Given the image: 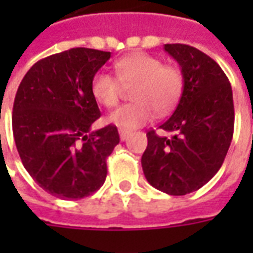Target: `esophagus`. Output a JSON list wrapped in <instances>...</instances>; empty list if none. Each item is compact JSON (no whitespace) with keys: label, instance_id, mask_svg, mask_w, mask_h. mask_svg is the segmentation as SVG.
I'll return each instance as SVG.
<instances>
[{"label":"esophagus","instance_id":"obj_1","mask_svg":"<svg viewBox=\"0 0 253 253\" xmlns=\"http://www.w3.org/2000/svg\"><path fill=\"white\" fill-rule=\"evenodd\" d=\"M131 132L128 131V130H125V128H121L119 130V137H121V141H126L128 135H130Z\"/></svg>","mask_w":253,"mask_h":253}]
</instances>
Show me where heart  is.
I'll list each match as a JSON object with an SVG mask.
<instances>
[{"mask_svg":"<svg viewBox=\"0 0 253 253\" xmlns=\"http://www.w3.org/2000/svg\"><path fill=\"white\" fill-rule=\"evenodd\" d=\"M116 77L97 72L90 90L94 100L107 108L119 104L125 88H131L134 103L111 112L108 122L130 130L148 123L154 115H167L180 99L183 76L172 65H163L159 58L145 52H132L114 63Z\"/></svg>","mask_w":253,"mask_h":253,"instance_id":"obj_1","label":"heart"}]
</instances>
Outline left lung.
Masks as SVG:
<instances>
[{"label":"left lung","mask_w":253,"mask_h":253,"mask_svg":"<svg viewBox=\"0 0 253 253\" xmlns=\"http://www.w3.org/2000/svg\"><path fill=\"white\" fill-rule=\"evenodd\" d=\"M164 50L180 66L183 93L160 126L172 137L148 131L141 163L154 188L186 195L205 186L222 165L233 137V93L226 74L205 52L179 43Z\"/></svg>","instance_id":"1"}]
</instances>
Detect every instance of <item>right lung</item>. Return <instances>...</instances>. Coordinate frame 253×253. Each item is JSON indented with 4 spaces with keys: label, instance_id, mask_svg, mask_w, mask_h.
Masks as SVG:
<instances>
[{
    "label": "right lung",
    "instance_id": "add662e5",
    "mask_svg": "<svg viewBox=\"0 0 253 253\" xmlns=\"http://www.w3.org/2000/svg\"><path fill=\"white\" fill-rule=\"evenodd\" d=\"M110 58L85 47L58 52L36 62L17 89L16 148L31 177L57 198L81 199L104 184L119 134L112 125L90 131L100 118L90 83Z\"/></svg>",
    "mask_w": 253,
    "mask_h": 253
}]
</instances>
